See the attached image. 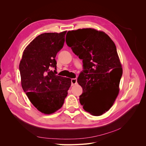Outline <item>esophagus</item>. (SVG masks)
Returning a JSON list of instances; mask_svg holds the SVG:
<instances>
[{"label": "esophagus", "mask_w": 146, "mask_h": 146, "mask_svg": "<svg viewBox=\"0 0 146 146\" xmlns=\"http://www.w3.org/2000/svg\"><path fill=\"white\" fill-rule=\"evenodd\" d=\"M71 82H72V86H74V85H76V84H77V79L76 78H73V79H72L71 80Z\"/></svg>", "instance_id": "1"}]
</instances>
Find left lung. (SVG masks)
<instances>
[{"label":"left lung","mask_w":146,"mask_h":146,"mask_svg":"<svg viewBox=\"0 0 146 146\" xmlns=\"http://www.w3.org/2000/svg\"><path fill=\"white\" fill-rule=\"evenodd\" d=\"M67 35V45L83 60L84 70L78 78L83 89L80 103L92 115H101L111 108L119 90L122 68L116 46L104 32L92 28Z\"/></svg>","instance_id":"1"}]
</instances>
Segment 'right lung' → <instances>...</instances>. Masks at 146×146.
<instances>
[{
	"label": "right lung",
	"instance_id": "right-lung-1",
	"mask_svg": "<svg viewBox=\"0 0 146 146\" xmlns=\"http://www.w3.org/2000/svg\"><path fill=\"white\" fill-rule=\"evenodd\" d=\"M66 33L38 35L25 48L19 63L22 88L30 102L44 114L61 108L71 86V79L56 75L55 58L63 47Z\"/></svg>",
	"mask_w": 146,
	"mask_h": 146
}]
</instances>
